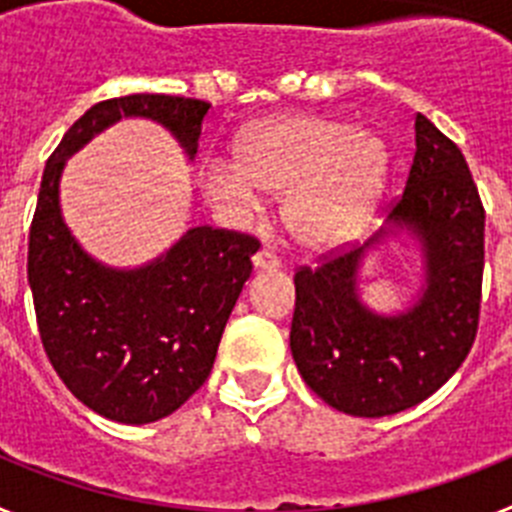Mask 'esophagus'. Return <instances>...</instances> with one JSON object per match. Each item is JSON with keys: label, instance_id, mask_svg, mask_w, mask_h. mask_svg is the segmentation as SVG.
<instances>
[{"label": "esophagus", "instance_id": "1", "mask_svg": "<svg viewBox=\"0 0 512 512\" xmlns=\"http://www.w3.org/2000/svg\"><path fill=\"white\" fill-rule=\"evenodd\" d=\"M253 266L261 271H277L282 266V261L277 259V253L269 251V248H261L256 256H253Z\"/></svg>", "mask_w": 512, "mask_h": 512}]
</instances>
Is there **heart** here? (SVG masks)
Listing matches in <instances>:
<instances>
[{
	"mask_svg": "<svg viewBox=\"0 0 512 512\" xmlns=\"http://www.w3.org/2000/svg\"><path fill=\"white\" fill-rule=\"evenodd\" d=\"M390 171L382 138L346 120L292 112L261 120L238 138L233 164L207 166V194L253 205L284 194V225L307 248H330L361 233L374 217Z\"/></svg>",
	"mask_w": 512,
	"mask_h": 512,
	"instance_id": "1",
	"label": "heart"
}]
</instances>
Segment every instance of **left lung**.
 <instances>
[{"label": "left lung", "instance_id": "1", "mask_svg": "<svg viewBox=\"0 0 512 512\" xmlns=\"http://www.w3.org/2000/svg\"><path fill=\"white\" fill-rule=\"evenodd\" d=\"M387 223L423 243L425 287L413 310L384 318L356 295L372 241L318 256L295 271L289 346L302 379L330 408L382 418L431 397L464 364L477 338L485 271V207L467 158L425 115H415V156Z\"/></svg>", "mask_w": 512, "mask_h": 512}]
</instances>
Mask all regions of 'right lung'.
<instances>
[{"label":"right lung","mask_w":512,"mask_h":512,"mask_svg":"<svg viewBox=\"0 0 512 512\" xmlns=\"http://www.w3.org/2000/svg\"><path fill=\"white\" fill-rule=\"evenodd\" d=\"M207 112L210 102L169 94L104 99L45 164L27 248L40 341L71 395L117 423L166 418L205 384L261 243L238 230L192 228L143 269H107L63 225L58 179L66 158L120 117L161 122L192 158Z\"/></svg>","instance_id":"obj_1"}]
</instances>
